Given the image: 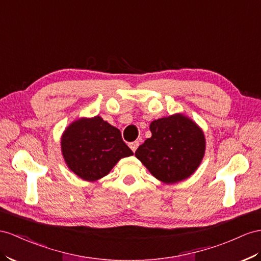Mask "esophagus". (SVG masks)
I'll return each mask as SVG.
<instances>
[{
	"instance_id": "34e87169",
	"label": "esophagus",
	"mask_w": 261,
	"mask_h": 261,
	"mask_svg": "<svg viewBox=\"0 0 261 261\" xmlns=\"http://www.w3.org/2000/svg\"><path fill=\"white\" fill-rule=\"evenodd\" d=\"M140 145V141H133V142H131L130 144H129V146H130V149L133 151V152H136L137 151V149H138V146Z\"/></svg>"
}]
</instances>
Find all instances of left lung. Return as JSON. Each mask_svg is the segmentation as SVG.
I'll return each mask as SVG.
<instances>
[{"instance_id":"obj_1","label":"left lung","mask_w":261,"mask_h":261,"mask_svg":"<svg viewBox=\"0 0 261 261\" xmlns=\"http://www.w3.org/2000/svg\"><path fill=\"white\" fill-rule=\"evenodd\" d=\"M152 137L136 151L151 174L166 184L178 183L194 173L205 154L202 128L183 113L153 120Z\"/></svg>"}]
</instances>
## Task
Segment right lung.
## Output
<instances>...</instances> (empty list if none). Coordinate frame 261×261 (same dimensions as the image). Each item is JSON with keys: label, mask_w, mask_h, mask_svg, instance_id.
<instances>
[{"label": "right lung", "mask_w": 261, "mask_h": 261, "mask_svg": "<svg viewBox=\"0 0 261 261\" xmlns=\"http://www.w3.org/2000/svg\"><path fill=\"white\" fill-rule=\"evenodd\" d=\"M61 149L68 169L87 182L108 175L122 158L133 155L120 130L100 116L72 121L63 132Z\"/></svg>", "instance_id": "1"}]
</instances>
